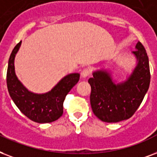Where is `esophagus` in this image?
<instances>
[{
    "mask_svg": "<svg viewBox=\"0 0 157 157\" xmlns=\"http://www.w3.org/2000/svg\"><path fill=\"white\" fill-rule=\"evenodd\" d=\"M90 70L88 69V68H86V69H84V70H82V72H81V77L82 78H87L88 75H90Z\"/></svg>",
    "mask_w": 157,
    "mask_h": 157,
    "instance_id": "esophagus-1",
    "label": "esophagus"
}]
</instances>
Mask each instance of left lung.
<instances>
[{"label": "left lung", "instance_id": "left-lung-1", "mask_svg": "<svg viewBox=\"0 0 157 157\" xmlns=\"http://www.w3.org/2000/svg\"><path fill=\"white\" fill-rule=\"evenodd\" d=\"M132 53L138 63L126 81L115 83L106 70H97L92 74L93 77L88 79L92 88V110L101 121L117 123L129 119L138 110L149 88V60L140 42Z\"/></svg>", "mask_w": 157, "mask_h": 157}]
</instances>
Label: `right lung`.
Here are the masks:
<instances>
[{"label":"right lung","instance_id":"add662e5","mask_svg":"<svg viewBox=\"0 0 157 157\" xmlns=\"http://www.w3.org/2000/svg\"><path fill=\"white\" fill-rule=\"evenodd\" d=\"M21 42L14 47L8 62L6 82L10 96L19 110L31 120L40 124L53 122L63 115L65 97L78 82L80 75L78 73L66 75L47 93L30 92L18 79L14 72V57Z\"/></svg>","mask_w":157,"mask_h":157}]
</instances>
